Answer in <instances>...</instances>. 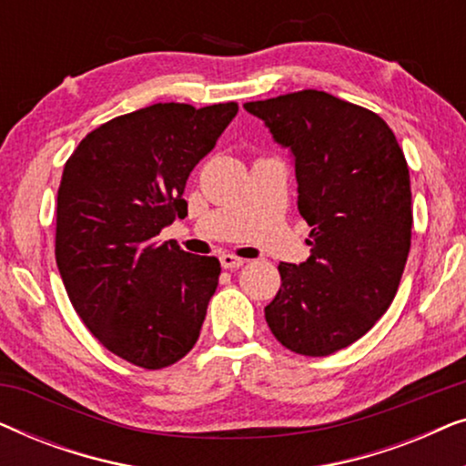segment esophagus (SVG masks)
Wrapping results in <instances>:
<instances>
[{"mask_svg": "<svg viewBox=\"0 0 466 466\" xmlns=\"http://www.w3.org/2000/svg\"><path fill=\"white\" fill-rule=\"evenodd\" d=\"M244 263H246L244 258L235 257V254H231V252H225V254H220V265L225 267V269H239V267L244 265Z\"/></svg>", "mask_w": 466, "mask_h": 466, "instance_id": "1", "label": "esophagus"}]
</instances>
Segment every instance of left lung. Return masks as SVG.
I'll use <instances>...</instances> for the list:
<instances>
[{
  "instance_id": "left-lung-1",
  "label": "left lung",
  "mask_w": 466,
  "mask_h": 466,
  "mask_svg": "<svg viewBox=\"0 0 466 466\" xmlns=\"http://www.w3.org/2000/svg\"><path fill=\"white\" fill-rule=\"evenodd\" d=\"M244 107L295 155L297 208L311 227V257L278 265L265 320L290 352L329 356L360 339L399 290L413 225L405 155L384 118L324 91Z\"/></svg>"
}]
</instances>
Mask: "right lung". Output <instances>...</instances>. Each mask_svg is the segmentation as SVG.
I'll return each instance as SVG.
<instances>
[{
    "mask_svg": "<svg viewBox=\"0 0 466 466\" xmlns=\"http://www.w3.org/2000/svg\"><path fill=\"white\" fill-rule=\"evenodd\" d=\"M238 104H155L99 125L67 158L55 257L76 314L106 350L142 369L184 359L199 339L220 263L158 233L188 212L190 171Z\"/></svg>",
    "mask_w": 466,
    "mask_h": 466,
    "instance_id": "1",
    "label": "right lung"
}]
</instances>
